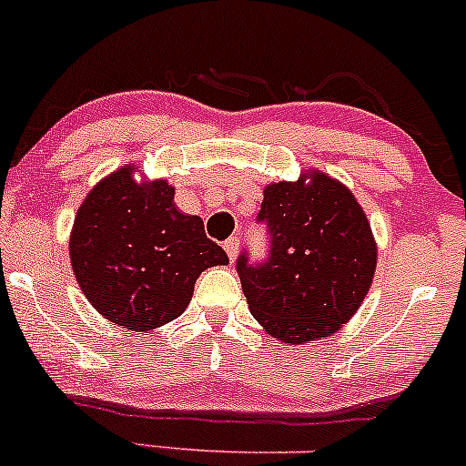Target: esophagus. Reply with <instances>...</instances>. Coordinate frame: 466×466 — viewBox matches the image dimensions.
Listing matches in <instances>:
<instances>
[{
    "label": "esophagus",
    "instance_id": "obj_1",
    "mask_svg": "<svg viewBox=\"0 0 466 466\" xmlns=\"http://www.w3.org/2000/svg\"><path fill=\"white\" fill-rule=\"evenodd\" d=\"M238 245H240L238 237H229V238L226 240V243H223V249L228 251L229 260H237V256H238Z\"/></svg>",
    "mask_w": 466,
    "mask_h": 466
}]
</instances>
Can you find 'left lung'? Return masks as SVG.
<instances>
[{
	"mask_svg": "<svg viewBox=\"0 0 466 466\" xmlns=\"http://www.w3.org/2000/svg\"><path fill=\"white\" fill-rule=\"evenodd\" d=\"M258 221L269 232V256L237 271L249 311L285 344L337 333L370 291L377 243L355 195L313 170L298 181L265 186Z\"/></svg>",
	"mask_w": 466,
	"mask_h": 466,
	"instance_id": "left-lung-1",
	"label": "left lung"
}]
</instances>
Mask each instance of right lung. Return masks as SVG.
I'll use <instances>...</instances> for the list:
<instances>
[{
    "label": "right lung",
    "instance_id": "right-lung-1",
    "mask_svg": "<svg viewBox=\"0 0 466 466\" xmlns=\"http://www.w3.org/2000/svg\"><path fill=\"white\" fill-rule=\"evenodd\" d=\"M122 166L80 203L69 258L85 298L109 322L144 333L179 318L203 269L228 256L199 217L175 206L166 179L137 184Z\"/></svg>",
    "mask_w": 466,
    "mask_h": 466
}]
</instances>
